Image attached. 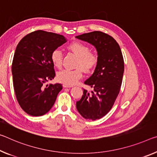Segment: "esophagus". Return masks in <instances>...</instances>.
Listing matches in <instances>:
<instances>
[{
  "label": "esophagus",
  "instance_id": "esophagus-1",
  "mask_svg": "<svg viewBox=\"0 0 157 157\" xmlns=\"http://www.w3.org/2000/svg\"><path fill=\"white\" fill-rule=\"evenodd\" d=\"M63 86L64 88H71V87H73V86L68 85V84H64L63 85Z\"/></svg>",
  "mask_w": 157,
  "mask_h": 157
}]
</instances>
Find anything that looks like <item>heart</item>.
I'll return each instance as SVG.
<instances>
[{
    "instance_id": "b5f03b06",
    "label": "heart",
    "mask_w": 157,
    "mask_h": 157,
    "mask_svg": "<svg viewBox=\"0 0 157 157\" xmlns=\"http://www.w3.org/2000/svg\"><path fill=\"white\" fill-rule=\"evenodd\" d=\"M67 48L78 56L75 63L76 68L64 69L57 73V79L61 83L73 85L82 78L83 71L90 73L96 68L98 63V56L94 52L89 51V47L80 42H73ZM63 53L61 49H56L51 54V61L57 68H61L63 65Z\"/></svg>"
}]
</instances>
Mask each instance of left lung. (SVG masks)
Masks as SVG:
<instances>
[{
  "label": "left lung",
  "mask_w": 157,
  "mask_h": 157,
  "mask_svg": "<svg viewBox=\"0 0 157 157\" xmlns=\"http://www.w3.org/2000/svg\"><path fill=\"white\" fill-rule=\"evenodd\" d=\"M95 46L98 63L93 75L84 84L93 89H84L76 108L84 118L96 120L109 113L119 93L124 71L123 55L113 37L101 31H93L76 36Z\"/></svg>",
  "instance_id": "left-lung-1"
}]
</instances>
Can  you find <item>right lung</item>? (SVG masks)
<instances>
[{"label": "right lung", "instance_id": "add662e5", "mask_svg": "<svg viewBox=\"0 0 157 157\" xmlns=\"http://www.w3.org/2000/svg\"><path fill=\"white\" fill-rule=\"evenodd\" d=\"M66 42L62 35L38 30L17 44L12 64L14 90L19 105L29 115L46 114L62 89L59 83L45 84L56 75L52 52Z\"/></svg>", "mask_w": 157, "mask_h": 157}]
</instances>
